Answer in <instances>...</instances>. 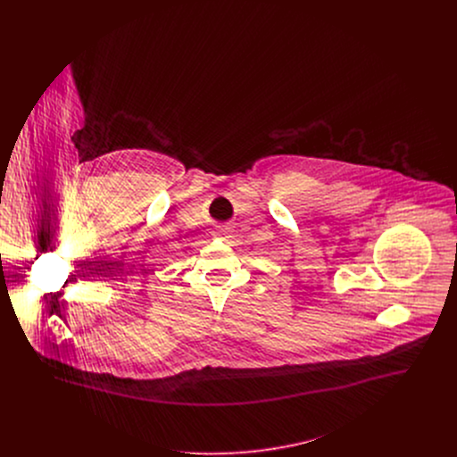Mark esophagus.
Listing matches in <instances>:
<instances>
[{"mask_svg":"<svg viewBox=\"0 0 457 457\" xmlns=\"http://www.w3.org/2000/svg\"><path fill=\"white\" fill-rule=\"evenodd\" d=\"M216 230H218V234H225L228 230V225H220Z\"/></svg>","mask_w":457,"mask_h":457,"instance_id":"34e87169","label":"esophagus"}]
</instances>
